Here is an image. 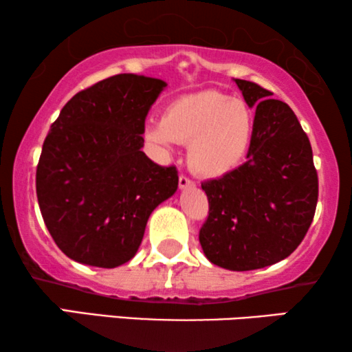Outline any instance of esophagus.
Returning a JSON list of instances; mask_svg holds the SVG:
<instances>
[{
  "label": "esophagus",
  "mask_w": 352,
  "mask_h": 352,
  "mask_svg": "<svg viewBox=\"0 0 352 352\" xmlns=\"http://www.w3.org/2000/svg\"><path fill=\"white\" fill-rule=\"evenodd\" d=\"M189 187H195V182L186 176H179V189H189Z\"/></svg>",
  "instance_id": "34e87169"
}]
</instances>
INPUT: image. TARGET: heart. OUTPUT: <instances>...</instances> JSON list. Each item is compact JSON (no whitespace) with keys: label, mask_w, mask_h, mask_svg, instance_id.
<instances>
[{"label":"heart","mask_w":352,"mask_h":352,"mask_svg":"<svg viewBox=\"0 0 352 352\" xmlns=\"http://www.w3.org/2000/svg\"><path fill=\"white\" fill-rule=\"evenodd\" d=\"M254 113L242 99L219 91H201L171 100L162 122L144 128L147 141L171 151L176 142H189L187 160L195 173L221 177L234 171L252 147Z\"/></svg>","instance_id":"1"}]
</instances>
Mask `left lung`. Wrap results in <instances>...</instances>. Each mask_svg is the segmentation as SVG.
<instances>
[{"instance_id":"obj_1","label":"left lung","mask_w":352,"mask_h":352,"mask_svg":"<svg viewBox=\"0 0 352 352\" xmlns=\"http://www.w3.org/2000/svg\"><path fill=\"white\" fill-rule=\"evenodd\" d=\"M254 112L247 162L201 184L210 214L199 240L205 256L229 271L272 266L295 252L316 213L319 181L296 115L271 91L234 78Z\"/></svg>"}]
</instances>
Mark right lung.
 Instances as JSON below:
<instances>
[{"instance_id": "1", "label": "right lung", "mask_w": 352, "mask_h": 352, "mask_svg": "<svg viewBox=\"0 0 352 352\" xmlns=\"http://www.w3.org/2000/svg\"><path fill=\"white\" fill-rule=\"evenodd\" d=\"M163 80L120 74L80 91L43 144L36 197L51 237L74 261L117 267L136 254L148 216L177 190L175 166L153 163L144 122Z\"/></svg>"}]
</instances>
